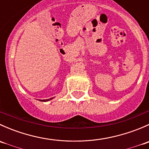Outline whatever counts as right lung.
<instances>
[{
	"label": "right lung",
	"instance_id": "obj_1",
	"mask_svg": "<svg viewBox=\"0 0 149 149\" xmlns=\"http://www.w3.org/2000/svg\"><path fill=\"white\" fill-rule=\"evenodd\" d=\"M52 99H53V97H52V98L48 99V100H40V101H42V102H47V101H49V100H52Z\"/></svg>",
	"mask_w": 149,
	"mask_h": 149
}]
</instances>
